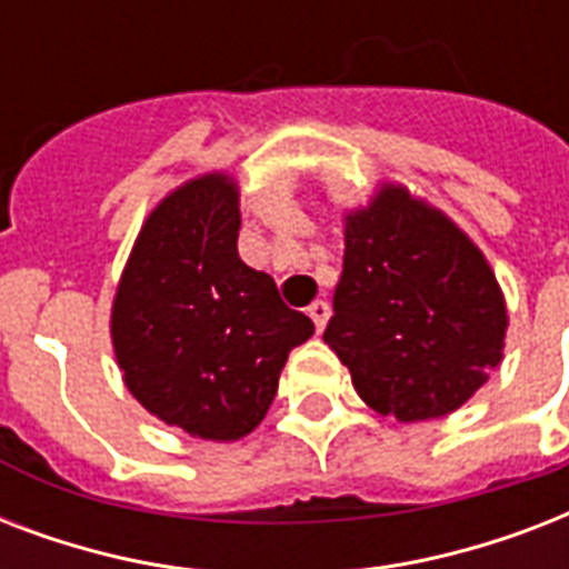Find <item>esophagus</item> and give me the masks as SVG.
<instances>
[{
    "instance_id": "34e87169",
    "label": "esophagus",
    "mask_w": 569,
    "mask_h": 569,
    "mask_svg": "<svg viewBox=\"0 0 569 569\" xmlns=\"http://www.w3.org/2000/svg\"><path fill=\"white\" fill-rule=\"evenodd\" d=\"M310 319L316 321V330H325V325H328V319H330V307H328V301H316V303H310Z\"/></svg>"
}]
</instances>
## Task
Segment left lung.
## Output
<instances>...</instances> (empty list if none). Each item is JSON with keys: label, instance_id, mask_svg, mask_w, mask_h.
<instances>
[{"label": "left lung", "instance_id": "1", "mask_svg": "<svg viewBox=\"0 0 569 569\" xmlns=\"http://www.w3.org/2000/svg\"><path fill=\"white\" fill-rule=\"evenodd\" d=\"M508 310L493 268L449 214L380 186L346 214V259L328 342L380 416L458 410L502 363Z\"/></svg>", "mask_w": 569, "mask_h": 569}]
</instances>
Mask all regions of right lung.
Segmentation results:
<instances>
[{"label": "right lung", "instance_id": "right-lung-1", "mask_svg": "<svg viewBox=\"0 0 569 569\" xmlns=\"http://www.w3.org/2000/svg\"><path fill=\"white\" fill-rule=\"evenodd\" d=\"M239 189L203 173L147 214L111 303L123 383L162 422L241 440L277 396L289 351L316 333L239 257Z\"/></svg>", "mask_w": 569, "mask_h": 569}]
</instances>
